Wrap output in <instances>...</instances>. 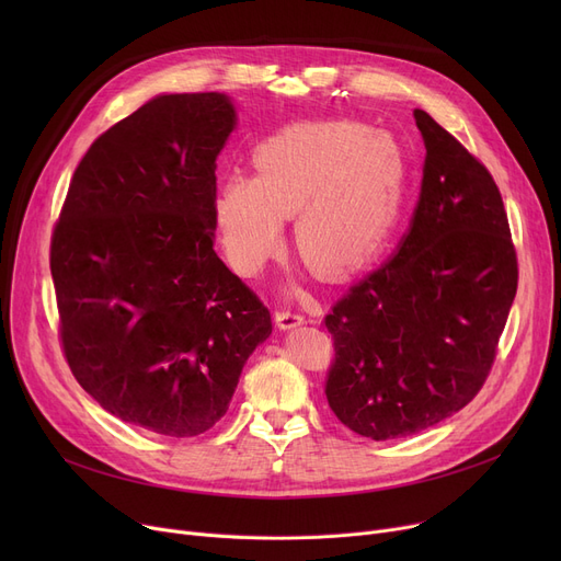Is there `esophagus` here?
Here are the masks:
<instances>
[{
    "label": "esophagus",
    "instance_id": "1",
    "mask_svg": "<svg viewBox=\"0 0 561 561\" xmlns=\"http://www.w3.org/2000/svg\"><path fill=\"white\" fill-rule=\"evenodd\" d=\"M275 322H277V328L279 330H293V328H298V325H302L305 322V316L302 313H296V311H290V309H277V313H275Z\"/></svg>",
    "mask_w": 561,
    "mask_h": 561
}]
</instances>
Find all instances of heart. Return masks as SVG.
Masks as SVG:
<instances>
[{"label":"heart","instance_id":"obj_1","mask_svg":"<svg viewBox=\"0 0 561 561\" xmlns=\"http://www.w3.org/2000/svg\"><path fill=\"white\" fill-rule=\"evenodd\" d=\"M252 168L254 176H225L214 199L222 250L243 275L279 252L288 216L313 271L359 268L396 225L407 172L391 134L352 121L288 125L254 147Z\"/></svg>","mask_w":561,"mask_h":561}]
</instances>
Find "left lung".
Masks as SVG:
<instances>
[{"label":"left lung","instance_id":"obj_1","mask_svg":"<svg viewBox=\"0 0 561 561\" xmlns=\"http://www.w3.org/2000/svg\"><path fill=\"white\" fill-rule=\"evenodd\" d=\"M414 117L427 154L409 231L325 316L328 402L373 440L423 432L480 393L518 286L491 172L430 113Z\"/></svg>","mask_w":561,"mask_h":561}]
</instances>
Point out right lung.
Listing matches in <instances>:
<instances>
[{
    "label": "right lung",
    "instance_id": "obj_1",
    "mask_svg": "<svg viewBox=\"0 0 561 561\" xmlns=\"http://www.w3.org/2000/svg\"><path fill=\"white\" fill-rule=\"evenodd\" d=\"M236 113L222 93L159 95L79 161L51 233L64 355L125 423L186 438L229 409L273 320L214 250L216 159Z\"/></svg>",
    "mask_w": 561,
    "mask_h": 561
}]
</instances>
